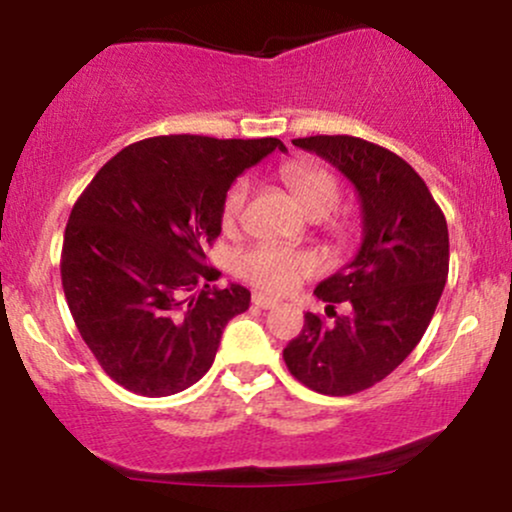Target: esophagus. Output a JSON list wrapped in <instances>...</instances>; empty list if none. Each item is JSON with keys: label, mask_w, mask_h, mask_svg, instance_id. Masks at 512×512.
<instances>
[{"label": "esophagus", "mask_w": 512, "mask_h": 512, "mask_svg": "<svg viewBox=\"0 0 512 512\" xmlns=\"http://www.w3.org/2000/svg\"><path fill=\"white\" fill-rule=\"evenodd\" d=\"M252 305H255V308L269 310V308H276V301L274 298L264 296V293H252Z\"/></svg>", "instance_id": "1"}]
</instances>
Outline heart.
<instances>
[{
    "instance_id": "heart-1",
    "label": "heart",
    "mask_w": 512,
    "mask_h": 512,
    "mask_svg": "<svg viewBox=\"0 0 512 512\" xmlns=\"http://www.w3.org/2000/svg\"><path fill=\"white\" fill-rule=\"evenodd\" d=\"M281 180L296 195L301 207L310 216H327L337 209L339 204V182L327 168L317 163H286L279 170ZM250 195V182L240 178L228 187L223 197L221 221L223 226H236L243 216L245 202ZM317 269L315 255L303 250H291L276 243H262L255 248L245 250L236 260V272L255 284L257 289L269 293H286L293 286L301 284L305 276H310Z\"/></svg>"
}]
</instances>
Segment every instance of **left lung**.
I'll return each instance as SVG.
<instances>
[{"label":"left lung","mask_w":512,"mask_h":512,"mask_svg":"<svg viewBox=\"0 0 512 512\" xmlns=\"http://www.w3.org/2000/svg\"><path fill=\"white\" fill-rule=\"evenodd\" d=\"M293 144L315 151L354 182L363 243L354 260L315 289L332 325L305 313L284 361L298 383L320 395H356L387 378L424 337L448 279V223L421 175L383 146L349 134H317ZM337 302L350 313L337 316Z\"/></svg>","instance_id":"8db88e82"}]
</instances>
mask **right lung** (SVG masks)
Listing matches in <instances>:
<instances>
[{
    "mask_svg": "<svg viewBox=\"0 0 512 512\" xmlns=\"http://www.w3.org/2000/svg\"><path fill=\"white\" fill-rule=\"evenodd\" d=\"M274 137H151L125 146L76 199L62 243V289L81 339L117 385L144 397L187 390L214 363L223 327L250 291L211 286L207 248L245 168Z\"/></svg>",
    "mask_w": 512,
    "mask_h": 512,
    "instance_id": "right-lung-1",
    "label": "right lung"
}]
</instances>
